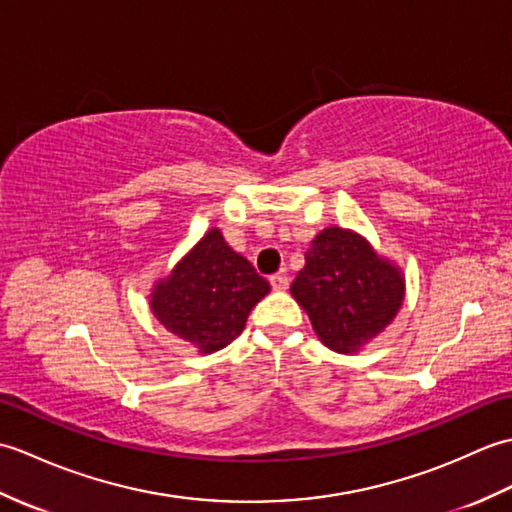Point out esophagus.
Segmentation results:
<instances>
[{"mask_svg": "<svg viewBox=\"0 0 512 512\" xmlns=\"http://www.w3.org/2000/svg\"><path fill=\"white\" fill-rule=\"evenodd\" d=\"M270 286H273V290H286L288 288L286 273H277V275L270 277Z\"/></svg>", "mask_w": 512, "mask_h": 512, "instance_id": "1", "label": "esophagus"}]
</instances>
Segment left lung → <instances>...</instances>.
<instances>
[{"instance_id":"1","label":"left lung","mask_w":512,"mask_h":512,"mask_svg":"<svg viewBox=\"0 0 512 512\" xmlns=\"http://www.w3.org/2000/svg\"><path fill=\"white\" fill-rule=\"evenodd\" d=\"M290 292L319 339L334 352L352 354L394 321L405 279L365 237L330 226L312 239Z\"/></svg>"}]
</instances>
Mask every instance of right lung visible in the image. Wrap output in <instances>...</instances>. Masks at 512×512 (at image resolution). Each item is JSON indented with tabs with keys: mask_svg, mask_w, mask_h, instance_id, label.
I'll return each mask as SVG.
<instances>
[{
	"mask_svg": "<svg viewBox=\"0 0 512 512\" xmlns=\"http://www.w3.org/2000/svg\"><path fill=\"white\" fill-rule=\"evenodd\" d=\"M268 292L253 264L211 228L154 286L149 306L171 334L211 354L242 334L250 310Z\"/></svg>",
	"mask_w": 512,
	"mask_h": 512,
	"instance_id": "obj_1",
	"label": "right lung"
}]
</instances>
